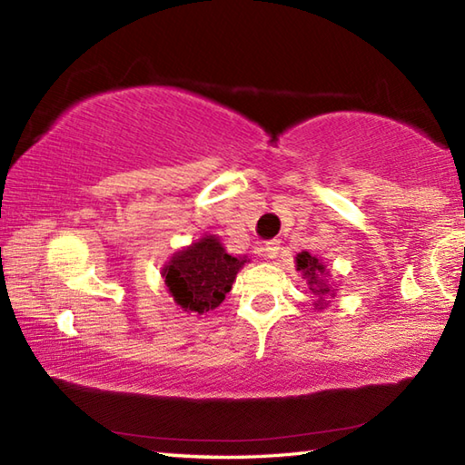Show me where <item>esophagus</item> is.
<instances>
[{"label":"esophagus","instance_id":"obj_1","mask_svg":"<svg viewBox=\"0 0 465 465\" xmlns=\"http://www.w3.org/2000/svg\"><path fill=\"white\" fill-rule=\"evenodd\" d=\"M279 250H281L279 242H277V240H271V242H266L264 246L261 248V254H262L264 258H277V256H279Z\"/></svg>","mask_w":465,"mask_h":465}]
</instances>
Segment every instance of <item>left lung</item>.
<instances>
[{
	"mask_svg": "<svg viewBox=\"0 0 465 465\" xmlns=\"http://www.w3.org/2000/svg\"><path fill=\"white\" fill-rule=\"evenodd\" d=\"M297 271L303 272V277L308 279V285L312 287L313 293L318 295H324L328 293V285L320 281V274L326 272L324 264H322L316 256H312L310 252H302V254L297 256Z\"/></svg>",
	"mask_w": 465,
	"mask_h": 465,
	"instance_id": "8db88e82",
	"label": "left lung"
}]
</instances>
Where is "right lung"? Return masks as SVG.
Masks as SVG:
<instances>
[{
  "label": "right lung",
  "mask_w": 465,
  "mask_h": 465,
  "mask_svg": "<svg viewBox=\"0 0 465 465\" xmlns=\"http://www.w3.org/2000/svg\"><path fill=\"white\" fill-rule=\"evenodd\" d=\"M246 258L230 256L213 235L172 256L163 269L174 302L186 312L207 313L230 293L232 282Z\"/></svg>",
  "instance_id": "add662e5"
}]
</instances>
